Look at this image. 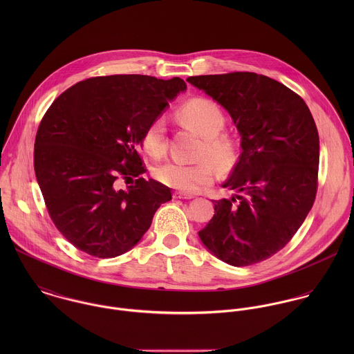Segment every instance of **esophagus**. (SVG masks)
I'll return each instance as SVG.
<instances>
[{
	"label": "esophagus",
	"instance_id": "obj_1",
	"mask_svg": "<svg viewBox=\"0 0 354 354\" xmlns=\"http://www.w3.org/2000/svg\"><path fill=\"white\" fill-rule=\"evenodd\" d=\"M173 198H174V199H192L194 196H192V195H188V194H183V192H174V194H173Z\"/></svg>",
	"mask_w": 354,
	"mask_h": 354
}]
</instances>
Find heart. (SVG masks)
<instances>
[{
    "instance_id": "obj_1",
    "label": "heart",
    "mask_w": 354,
    "mask_h": 354,
    "mask_svg": "<svg viewBox=\"0 0 354 354\" xmlns=\"http://www.w3.org/2000/svg\"><path fill=\"white\" fill-rule=\"evenodd\" d=\"M184 127L203 138L195 165H181L167 162L153 169V178L177 191L185 194L198 192L214 180V169L226 173L239 160V145L236 139L223 131L226 117L215 102L195 98L184 103L177 111ZM143 150L152 158H160L167 149L166 127L160 118H155L146 127L142 135Z\"/></svg>"
}]
</instances>
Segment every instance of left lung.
I'll return each mask as SVG.
<instances>
[{"instance_id": "obj_1", "label": "left lung", "mask_w": 354, "mask_h": 354, "mask_svg": "<svg viewBox=\"0 0 354 354\" xmlns=\"http://www.w3.org/2000/svg\"><path fill=\"white\" fill-rule=\"evenodd\" d=\"M232 115L243 152L214 201L215 214L199 232L222 261L244 267L281 251L303 225L317 192L319 133L303 98L253 72L187 79Z\"/></svg>"}]
</instances>
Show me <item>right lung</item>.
<instances>
[{
	"label": "right lung",
	"instance_id": "add662e5",
	"mask_svg": "<svg viewBox=\"0 0 354 354\" xmlns=\"http://www.w3.org/2000/svg\"><path fill=\"white\" fill-rule=\"evenodd\" d=\"M185 90L180 77L111 75L79 82L51 103L37 132L34 169L53 223L73 247L120 256L171 201L170 188L142 177L139 149L146 127ZM122 179L133 181L127 192L118 189Z\"/></svg>",
	"mask_w": 354,
	"mask_h": 354
}]
</instances>
